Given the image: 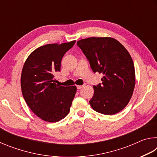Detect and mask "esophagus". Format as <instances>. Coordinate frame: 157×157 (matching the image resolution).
Segmentation results:
<instances>
[{"mask_svg": "<svg viewBox=\"0 0 157 157\" xmlns=\"http://www.w3.org/2000/svg\"><path fill=\"white\" fill-rule=\"evenodd\" d=\"M85 86H86V84H84V85H82V86H79V85H78V86H77V89H81L83 88V87H84Z\"/></svg>", "mask_w": 157, "mask_h": 157, "instance_id": "esophagus-1", "label": "esophagus"}]
</instances>
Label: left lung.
Returning <instances> with one entry per match:
<instances>
[{
	"instance_id": "1",
	"label": "left lung",
	"mask_w": 157,
	"mask_h": 157,
	"mask_svg": "<svg viewBox=\"0 0 157 157\" xmlns=\"http://www.w3.org/2000/svg\"><path fill=\"white\" fill-rule=\"evenodd\" d=\"M94 73L103 74L89 100L93 109L113 115L128 104L135 86V69L129 53L116 39L89 37L77 42Z\"/></svg>"
}]
</instances>
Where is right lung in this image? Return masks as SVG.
Here are the masks:
<instances>
[{"label": "right lung", "instance_id": "obj_1", "mask_svg": "<svg viewBox=\"0 0 157 157\" xmlns=\"http://www.w3.org/2000/svg\"><path fill=\"white\" fill-rule=\"evenodd\" d=\"M75 41L47 44L29 55L21 77L23 96L34 113L42 120L56 123L68 115L75 95V86L56 84L55 74L59 72L65 53Z\"/></svg>", "mask_w": 157, "mask_h": 157}]
</instances>
